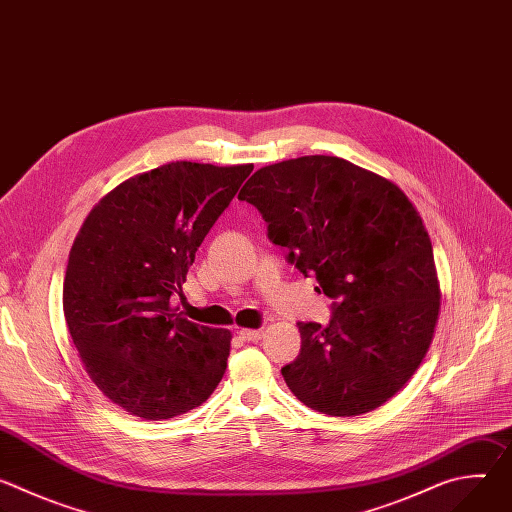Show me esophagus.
I'll return each mask as SVG.
<instances>
[{
	"mask_svg": "<svg viewBox=\"0 0 512 512\" xmlns=\"http://www.w3.org/2000/svg\"><path fill=\"white\" fill-rule=\"evenodd\" d=\"M239 336L247 342H257L263 338V330H253V328H241L239 330Z\"/></svg>",
	"mask_w": 512,
	"mask_h": 512,
	"instance_id": "34e87169",
	"label": "esophagus"
}]
</instances>
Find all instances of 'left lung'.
I'll return each mask as SVG.
<instances>
[{"mask_svg": "<svg viewBox=\"0 0 512 512\" xmlns=\"http://www.w3.org/2000/svg\"><path fill=\"white\" fill-rule=\"evenodd\" d=\"M239 198L259 208L289 263L316 273L336 300L326 328L298 324L302 350L281 369L291 393L332 417L381 407L419 369L442 306L413 202L391 180L336 156L265 166Z\"/></svg>", "mask_w": 512, "mask_h": 512, "instance_id": "8db88e82", "label": "left lung"}]
</instances>
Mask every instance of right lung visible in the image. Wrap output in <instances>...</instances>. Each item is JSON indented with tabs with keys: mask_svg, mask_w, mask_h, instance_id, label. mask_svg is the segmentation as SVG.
Wrapping results in <instances>:
<instances>
[{
	"mask_svg": "<svg viewBox=\"0 0 512 512\" xmlns=\"http://www.w3.org/2000/svg\"><path fill=\"white\" fill-rule=\"evenodd\" d=\"M253 164L170 162L107 192L72 243L62 308L97 389L160 421L202 405L227 371L231 330L172 306L188 267Z\"/></svg>",
	"mask_w": 512,
	"mask_h": 512,
	"instance_id": "right-lung-1",
	"label": "right lung"
}]
</instances>
